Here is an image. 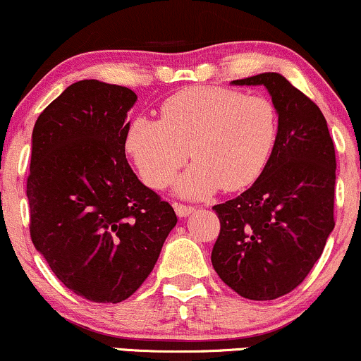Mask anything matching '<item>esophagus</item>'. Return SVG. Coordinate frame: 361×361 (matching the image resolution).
Listing matches in <instances>:
<instances>
[{"mask_svg": "<svg viewBox=\"0 0 361 361\" xmlns=\"http://www.w3.org/2000/svg\"><path fill=\"white\" fill-rule=\"evenodd\" d=\"M175 210H176L178 217H188L190 214H193L195 207L185 205V204H175Z\"/></svg>", "mask_w": 361, "mask_h": 361, "instance_id": "1", "label": "esophagus"}]
</instances>
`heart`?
I'll return each instance as SVG.
<instances>
[{
	"label": "heart",
	"mask_w": 361,
	"mask_h": 361,
	"mask_svg": "<svg viewBox=\"0 0 361 361\" xmlns=\"http://www.w3.org/2000/svg\"><path fill=\"white\" fill-rule=\"evenodd\" d=\"M279 134L270 100L221 86H193L171 94L159 120L135 117L127 126V154L154 190L166 188L186 161L195 163L176 183L178 193L204 198L221 186L238 192L258 180Z\"/></svg>",
	"instance_id": "b5f03b06"
}]
</instances>
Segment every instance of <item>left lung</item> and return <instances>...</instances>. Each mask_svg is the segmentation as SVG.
<instances>
[{
	"mask_svg": "<svg viewBox=\"0 0 361 361\" xmlns=\"http://www.w3.org/2000/svg\"><path fill=\"white\" fill-rule=\"evenodd\" d=\"M233 85L268 90L279 134L251 188L214 205L221 233L212 264L244 299L273 300L304 281L334 229L336 154L322 111L281 74H256Z\"/></svg>",
	"mask_w": 361,
	"mask_h": 361,
	"instance_id": "8db88e82",
	"label": "left lung"
}]
</instances>
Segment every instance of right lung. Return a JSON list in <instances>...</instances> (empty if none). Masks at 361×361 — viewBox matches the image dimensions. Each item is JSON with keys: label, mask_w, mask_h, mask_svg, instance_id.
I'll return each mask as SVG.
<instances>
[{"label": "right lung", "mask_w": 361, "mask_h": 361, "mask_svg": "<svg viewBox=\"0 0 361 361\" xmlns=\"http://www.w3.org/2000/svg\"><path fill=\"white\" fill-rule=\"evenodd\" d=\"M135 100L126 86L78 81L39 115L32 134V243L66 287L98 304H118L144 283L178 221L127 163Z\"/></svg>", "instance_id": "add662e5"}]
</instances>
